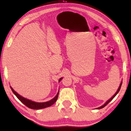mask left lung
Here are the masks:
<instances>
[{
	"label": "left lung",
	"mask_w": 131,
	"mask_h": 131,
	"mask_svg": "<svg viewBox=\"0 0 131 131\" xmlns=\"http://www.w3.org/2000/svg\"><path fill=\"white\" fill-rule=\"evenodd\" d=\"M122 82H121V84H120V86H119V88H118V91H116V92L115 93V94H114V95L112 97V98H111L110 99H109V100H108V101L106 102L105 103V104H104V105H103L102 106H101V107H98V108H98V109H100V108H103V107H104L105 106H106L108 104V103H109L111 101H112V100L114 99V97H115V96L116 95V94H118V93L119 92V91H120V90H121V86H122Z\"/></svg>",
	"instance_id": "left-lung-1"
}]
</instances>
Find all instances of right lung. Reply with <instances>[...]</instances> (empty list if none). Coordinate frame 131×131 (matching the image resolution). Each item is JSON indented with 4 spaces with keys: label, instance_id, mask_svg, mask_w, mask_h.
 I'll list each match as a JSON object with an SVG mask.
<instances>
[{
    "label": "right lung",
    "instance_id": "obj_1",
    "mask_svg": "<svg viewBox=\"0 0 131 131\" xmlns=\"http://www.w3.org/2000/svg\"><path fill=\"white\" fill-rule=\"evenodd\" d=\"M62 79V78H60L59 80V82H60L61 80ZM10 87L11 90H12L13 93L15 94L16 97L19 99V101H20L22 103H23V104L25 106H26L27 107H28L29 108H32V109H41V108H44L51 106V105L54 104V102L57 101L58 96V93H59V92H58L57 95L52 100H50V101L48 102H35L31 101V100H29L28 99L24 98L23 97H22L21 96H20L19 94H18L17 93L16 91H14L12 87Z\"/></svg>",
    "mask_w": 131,
    "mask_h": 131
}]
</instances>
